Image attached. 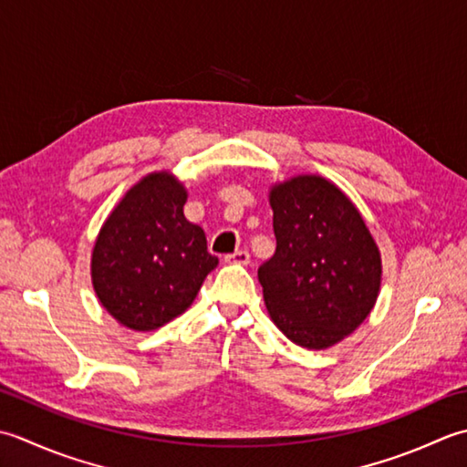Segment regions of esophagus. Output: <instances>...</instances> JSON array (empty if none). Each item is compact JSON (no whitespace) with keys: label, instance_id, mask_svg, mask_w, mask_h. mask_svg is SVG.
<instances>
[{"label":"esophagus","instance_id":"esophagus-1","mask_svg":"<svg viewBox=\"0 0 467 467\" xmlns=\"http://www.w3.org/2000/svg\"><path fill=\"white\" fill-rule=\"evenodd\" d=\"M225 262H227V264H240V265H247V264H250V254H247L245 250H240V252H235V254L225 255Z\"/></svg>","mask_w":467,"mask_h":467}]
</instances>
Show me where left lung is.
I'll list each match as a JSON object with an SVG mask.
<instances>
[{"label": "left lung", "mask_w": 467, "mask_h": 467, "mask_svg": "<svg viewBox=\"0 0 467 467\" xmlns=\"http://www.w3.org/2000/svg\"><path fill=\"white\" fill-rule=\"evenodd\" d=\"M275 254L258 270L264 302L284 337L325 350L353 335L375 308L380 252L357 205L320 175L270 187Z\"/></svg>", "instance_id": "obj_1"}]
</instances>
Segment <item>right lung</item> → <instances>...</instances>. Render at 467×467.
<instances>
[{
	"label": "right lung",
	"instance_id": "obj_1",
	"mask_svg": "<svg viewBox=\"0 0 467 467\" xmlns=\"http://www.w3.org/2000/svg\"><path fill=\"white\" fill-rule=\"evenodd\" d=\"M187 189L171 171L132 185L104 220L92 247L90 278L102 308L130 330L161 328L192 306L220 260L187 222Z\"/></svg>",
	"mask_w": 467,
	"mask_h": 467
}]
</instances>
